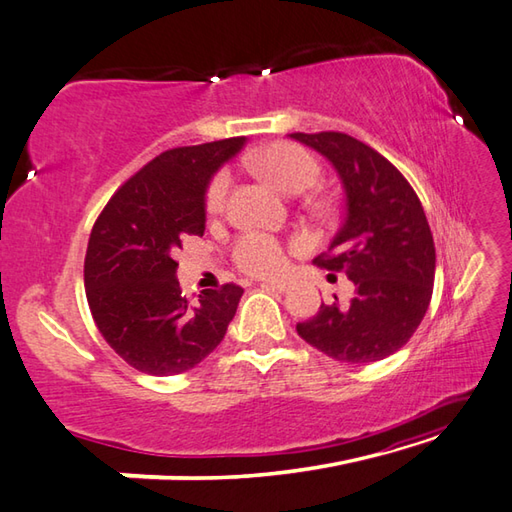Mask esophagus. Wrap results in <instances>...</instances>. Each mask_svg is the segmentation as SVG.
Returning <instances> with one entry per match:
<instances>
[{"label": "esophagus", "instance_id": "34e87169", "mask_svg": "<svg viewBox=\"0 0 512 512\" xmlns=\"http://www.w3.org/2000/svg\"><path fill=\"white\" fill-rule=\"evenodd\" d=\"M264 288H270V290H277V293H284V290H288V282H282V279H268V282H262Z\"/></svg>", "mask_w": 512, "mask_h": 512}]
</instances>
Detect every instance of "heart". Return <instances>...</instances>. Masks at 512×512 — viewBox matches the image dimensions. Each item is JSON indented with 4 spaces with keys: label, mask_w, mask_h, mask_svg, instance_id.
Masks as SVG:
<instances>
[{
    "label": "heart",
    "mask_w": 512,
    "mask_h": 512,
    "mask_svg": "<svg viewBox=\"0 0 512 512\" xmlns=\"http://www.w3.org/2000/svg\"><path fill=\"white\" fill-rule=\"evenodd\" d=\"M250 164L259 175H264L270 184H275L282 193H302L315 184L319 175L317 159L306 148L295 144H270L250 157ZM230 190V173L224 168L215 173L206 188V213L219 215L226 206ZM233 259L237 268L255 277L277 275L286 266V253L279 239L268 233L239 235L233 244Z\"/></svg>",
    "instance_id": "obj_1"
}]
</instances>
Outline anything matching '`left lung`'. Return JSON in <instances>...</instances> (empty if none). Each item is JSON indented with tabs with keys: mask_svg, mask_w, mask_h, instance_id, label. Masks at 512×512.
I'll return each instance as SVG.
<instances>
[{
	"mask_svg": "<svg viewBox=\"0 0 512 512\" xmlns=\"http://www.w3.org/2000/svg\"><path fill=\"white\" fill-rule=\"evenodd\" d=\"M290 137L322 153L342 179L344 222L313 262L355 284L348 304L322 302L297 333L337 362H379L408 344L433 297L435 244L422 202L386 157L355 137Z\"/></svg>",
	"mask_w": 512,
	"mask_h": 512,
	"instance_id": "left-lung-1",
	"label": "left lung"
}]
</instances>
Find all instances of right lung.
Masks as SVG:
<instances>
[{"mask_svg": "<svg viewBox=\"0 0 512 512\" xmlns=\"http://www.w3.org/2000/svg\"><path fill=\"white\" fill-rule=\"evenodd\" d=\"M246 137L166 150L117 188L90 230L84 286L99 333L139 373L195 368L222 342L244 288L182 295L175 248L204 235L206 188Z\"/></svg>", "mask_w": 512, "mask_h": 512, "instance_id": "obj_1", "label": "right lung"}]
</instances>
